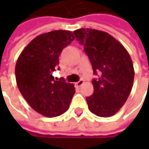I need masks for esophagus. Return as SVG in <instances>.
Here are the masks:
<instances>
[{
	"instance_id": "34e87169",
	"label": "esophagus",
	"mask_w": 149,
	"mask_h": 149,
	"mask_svg": "<svg viewBox=\"0 0 149 149\" xmlns=\"http://www.w3.org/2000/svg\"><path fill=\"white\" fill-rule=\"evenodd\" d=\"M84 81H83V80H80L78 82L76 83V84H77V87H81V85L84 84Z\"/></svg>"
}]
</instances>
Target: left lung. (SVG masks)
<instances>
[{
    "mask_svg": "<svg viewBox=\"0 0 149 149\" xmlns=\"http://www.w3.org/2000/svg\"><path fill=\"white\" fill-rule=\"evenodd\" d=\"M90 60L93 73V94L86 97L88 109L100 117L115 115L125 104L134 81L130 55L118 40L108 33L93 29L73 31Z\"/></svg>",
    "mask_w": 149,
    "mask_h": 149,
    "instance_id": "left-lung-1",
    "label": "left lung"
}]
</instances>
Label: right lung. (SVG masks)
Here are the masks:
<instances>
[{"label": "right lung", "instance_id": "1", "mask_svg": "<svg viewBox=\"0 0 149 149\" xmlns=\"http://www.w3.org/2000/svg\"><path fill=\"white\" fill-rule=\"evenodd\" d=\"M74 39L68 30L40 34L23 49L16 63V81L21 93L36 112L47 117L66 112L75 93L73 84L63 78L54 80L52 76L62 50Z\"/></svg>", "mask_w": 149, "mask_h": 149}]
</instances>
